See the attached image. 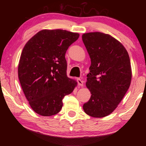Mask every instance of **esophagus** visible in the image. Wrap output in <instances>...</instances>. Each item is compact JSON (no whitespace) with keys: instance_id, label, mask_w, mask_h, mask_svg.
<instances>
[{"instance_id":"obj_1","label":"esophagus","mask_w":146,"mask_h":146,"mask_svg":"<svg viewBox=\"0 0 146 146\" xmlns=\"http://www.w3.org/2000/svg\"><path fill=\"white\" fill-rule=\"evenodd\" d=\"M77 82H78V86H84V82H83V81L81 79L78 78L77 79Z\"/></svg>"}]
</instances>
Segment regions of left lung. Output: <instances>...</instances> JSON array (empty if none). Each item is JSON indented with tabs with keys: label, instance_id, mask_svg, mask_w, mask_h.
<instances>
[{
	"label": "left lung",
	"instance_id": "8db88e82",
	"mask_svg": "<svg viewBox=\"0 0 146 146\" xmlns=\"http://www.w3.org/2000/svg\"><path fill=\"white\" fill-rule=\"evenodd\" d=\"M82 41L91 59L86 84L92 94L83 109L92 117H103L113 112L130 86V60L124 46L107 34H84Z\"/></svg>",
	"mask_w": 146,
	"mask_h": 146
}]
</instances>
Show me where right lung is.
<instances>
[{"mask_svg":"<svg viewBox=\"0 0 146 146\" xmlns=\"http://www.w3.org/2000/svg\"><path fill=\"white\" fill-rule=\"evenodd\" d=\"M79 34L64 30H42L32 37L22 52L18 74L32 109L43 116L61 110L62 99L77 82L67 76L65 54Z\"/></svg>","mask_w":146,"mask_h":146,"instance_id":"obj_1","label":"right lung"}]
</instances>
